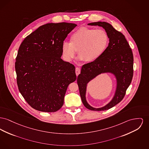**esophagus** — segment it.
<instances>
[{"instance_id":"esophagus-1","label":"esophagus","mask_w":149,"mask_h":149,"mask_svg":"<svg viewBox=\"0 0 149 149\" xmlns=\"http://www.w3.org/2000/svg\"><path fill=\"white\" fill-rule=\"evenodd\" d=\"M80 72V68H78V67L76 68V69H75V73H76L77 76H78L79 75Z\"/></svg>"}]
</instances>
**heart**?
I'll list each match as a JSON object with an SVG mask.
<instances>
[{
  "instance_id": "1",
  "label": "heart",
  "mask_w": 149,
  "mask_h": 149,
  "mask_svg": "<svg viewBox=\"0 0 149 149\" xmlns=\"http://www.w3.org/2000/svg\"><path fill=\"white\" fill-rule=\"evenodd\" d=\"M109 42V36L104 30L81 27L71 35L70 43H62V53L67 61L74 58L77 51L79 60L95 61L104 53Z\"/></svg>"
}]
</instances>
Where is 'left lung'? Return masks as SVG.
I'll use <instances>...</instances> for the list:
<instances>
[{"label": "left lung", "instance_id": "left-lung-1", "mask_svg": "<svg viewBox=\"0 0 149 149\" xmlns=\"http://www.w3.org/2000/svg\"><path fill=\"white\" fill-rule=\"evenodd\" d=\"M102 27L107 33L109 45L104 53L95 61L83 65L77 78L79 93L82 102L88 109L93 111H104L119 103L131 84L133 75V56L131 48L124 35L106 22H96L88 24ZM109 72L114 74L117 79V88L114 97L105 107L94 108L86 101L85 93L87 83L97 75Z\"/></svg>", "mask_w": 149, "mask_h": 149}]
</instances>
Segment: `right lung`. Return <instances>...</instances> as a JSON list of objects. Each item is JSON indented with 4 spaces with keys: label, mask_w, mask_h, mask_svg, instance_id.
<instances>
[{
    "label": "right lung",
    "mask_w": 149,
    "mask_h": 149,
    "mask_svg": "<svg viewBox=\"0 0 149 149\" xmlns=\"http://www.w3.org/2000/svg\"><path fill=\"white\" fill-rule=\"evenodd\" d=\"M77 26L45 24L27 36L19 47L15 62L18 87L36 110L52 113L60 109L68 86L77 79L75 66L61 58L62 44Z\"/></svg>",
    "instance_id": "obj_1"
}]
</instances>
